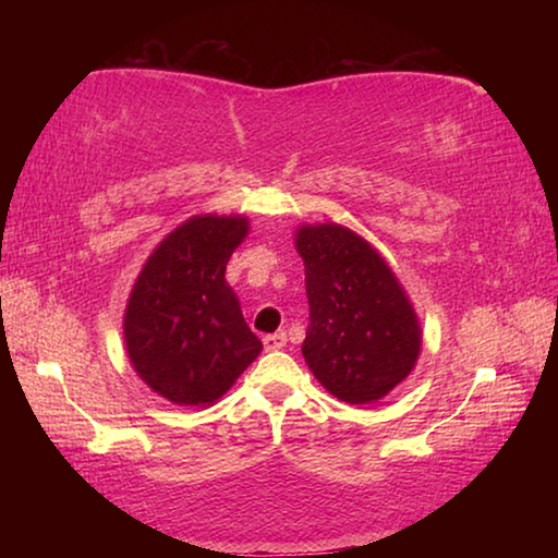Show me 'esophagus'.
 I'll list each match as a JSON object with an SVG mask.
<instances>
[{
    "mask_svg": "<svg viewBox=\"0 0 558 558\" xmlns=\"http://www.w3.org/2000/svg\"><path fill=\"white\" fill-rule=\"evenodd\" d=\"M286 344H288V335L286 332H276V335L263 337V347H266L268 352H276V349H282Z\"/></svg>",
    "mask_w": 558,
    "mask_h": 558,
    "instance_id": "esophagus-1",
    "label": "esophagus"
}]
</instances>
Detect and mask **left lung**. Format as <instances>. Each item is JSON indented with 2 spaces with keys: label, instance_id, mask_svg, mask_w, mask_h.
Listing matches in <instances>:
<instances>
[{
  "label": "left lung",
  "instance_id": "obj_1",
  "mask_svg": "<svg viewBox=\"0 0 558 558\" xmlns=\"http://www.w3.org/2000/svg\"><path fill=\"white\" fill-rule=\"evenodd\" d=\"M310 325L302 356L347 403L384 399L415 366L421 327L393 270L362 235L339 223L300 226Z\"/></svg>",
  "mask_w": 558,
  "mask_h": 558
}]
</instances>
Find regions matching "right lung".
Wrapping results in <instances>:
<instances>
[{"label": "right lung", "instance_id": "add662e5", "mask_svg": "<svg viewBox=\"0 0 558 558\" xmlns=\"http://www.w3.org/2000/svg\"><path fill=\"white\" fill-rule=\"evenodd\" d=\"M245 233V216H192L140 270L122 332L140 379L167 401L211 405L260 354L223 278Z\"/></svg>", "mask_w": 558, "mask_h": 558}]
</instances>
